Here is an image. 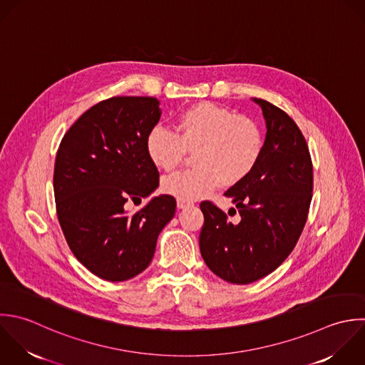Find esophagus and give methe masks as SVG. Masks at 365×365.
<instances>
[{
  "mask_svg": "<svg viewBox=\"0 0 365 365\" xmlns=\"http://www.w3.org/2000/svg\"><path fill=\"white\" fill-rule=\"evenodd\" d=\"M189 206H192V202L183 200V199H178V207L179 209H185V207H189Z\"/></svg>",
  "mask_w": 365,
  "mask_h": 365,
  "instance_id": "obj_1",
  "label": "esophagus"
}]
</instances>
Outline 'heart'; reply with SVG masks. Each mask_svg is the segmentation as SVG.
Segmentation results:
<instances>
[{
  "label": "heart",
  "instance_id": "heart-1",
  "mask_svg": "<svg viewBox=\"0 0 365 365\" xmlns=\"http://www.w3.org/2000/svg\"><path fill=\"white\" fill-rule=\"evenodd\" d=\"M263 148L257 122L209 102L180 112L175 132L156 128L146 140L150 160L166 172L176 169L187 152H196L195 169L169 175L162 182L166 193L183 200L200 199L222 183H239L255 169Z\"/></svg>",
  "mask_w": 365,
  "mask_h": 365
}]
</instances>
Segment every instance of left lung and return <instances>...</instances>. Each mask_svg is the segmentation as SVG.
Returning a JSON list of instances; mask_svg holds the SVG:
<instances>
[{
  "mask_svg": "<svg viewBox=\"0 0 365 365\" xmlns=\"http://www.w3.org/2000/svg\"><path fill=\"white\" fill-rule=\"evenodd\" d=\"M253 101L266 119L263 153L255 169L225 193L236 205L240 222H229L210 200L200 203L202 257L216 276L233 284L253 283L289 257L313 196V163L302 130L280 108Z\"/></svg>",
  "mask_w": 365,
  "mask_h": 365,
  "instance_id": "obj_1",
  "label": "left lung"
}]
</instances>
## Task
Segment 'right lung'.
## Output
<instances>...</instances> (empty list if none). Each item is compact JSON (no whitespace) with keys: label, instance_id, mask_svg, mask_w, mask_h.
I'll return each instance as SVG.
<instances>
[{"label":"right lung","instance_id":"right-lung-1","mask_svg":"<svg viewBox=\"0 0 365 365\" xmlns=\"http://www.w3.org/2000/svg\"><path fill=\"white\" fill-rule=\"evenodd\" d=\"M152 96H113L85 113L63 135L56 152L53 193L66 243L91 273L125 282L142 273L155 255L176 200L160 195L129 215L128 202L148 197L159 172L146 140L160 119Z\"/></svg>","mask_w":365,"mask_h":365}]
</instances>
